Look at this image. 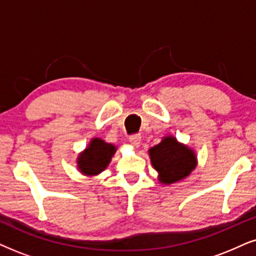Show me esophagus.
<instances>
[{
    "label": "esophagus",
    "mask_w": 256,
    "mask_h": 256,
    "mask_svg": "<svg viewBox=\"0 0 256 256\" xmlns=\"http://www.w3.org/2000/svg\"><path fill=\"white\" fill-rule=\"evenodd\" d=\"M128 140H130L131 145H134V146L138 148L139 145H140V140H142V137L139 134H132L130 138H128Z\"/></svg>",
    "instance_id": "esophagus-1"
}]
</instances>
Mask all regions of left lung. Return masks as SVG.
Listing matches in <instances>:
<instances>
[{"instance_id":"8db88e82","label":"left lung","mask_w":256,"mask_h":256,"mask_svg":"<svg viewBox=\"0 0 256 256\" xmlns=\"http://www.w3.org/2000/svg\"><path fill=\"white\" fill-rule=\"evenodd\" d=\"M151 164L158 172V180L163 184L180 182L196 168L197 158L194 150L178 143L172 136H166L160 144L148 150Z\"/></svg>"}]
</instances>
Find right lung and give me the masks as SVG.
<instances>
[{
	"label": "right lung",
	"instance_id": "right-lung-1",
	"mask_svg": "<svg viewBox=\"0 0 256 256\" xmlns=\"http://www.w3.org/2000/svg\"><path fill=\"white\" fill-rule=\"evenodd\" d=\"M117 148L100 138H93L88 146L78 157V169L86 176H96L104 171L111 162Z\"/></svg>",
	"mask_w": 256,
	"mask_h": 256
}]
</instances>
